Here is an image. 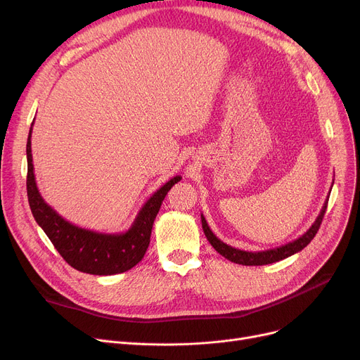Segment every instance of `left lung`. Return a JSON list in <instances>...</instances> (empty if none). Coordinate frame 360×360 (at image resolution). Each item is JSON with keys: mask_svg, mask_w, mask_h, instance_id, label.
Instances as JSON below:
<instances>
[{"mask_svg": "<svg viewBox=\"0 0 360 360\" xmlns=\"http://www.w3.org/2000/svg\"><path fill=\"white\" fill-rule=\"evenodd\" d=\"M327 202H328V197L323 205V209H321L316 220L314 221V224L311 226V228L302 235L300 238L286 243V245H281V247L278 248H273V250H267V251H258V252H250V251H242V250H236L233 247H231V245L221 242L213 232L212 229L209 228V224H207V220L205 217L201 214V224H202V231H204V235L207 238V240H209L212 243V247L224 258H228L229 261L232 262H236V264H242V266H266V264H273V262H277L280 259H285L299 251L304 250L307 245L314 239V236L316 235L319 226H321V221H323L324 219V214H326V210H327Z\"/></svg>", "mask_w": 360, "mask_h": 360, "instance_id": "obj_1", "label": "left lung"}]
</instances>
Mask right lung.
Listing matches in <instances>:
<instances>
[{
    "mask_svg": "<svg viewBox=\"0 0 360 360\" xmlns=\"http://www.w3.org/2000/svg\"><path fill=\"white\" fill-rule=\"evenodd\" d=\"M32 127L26 146L27 198L36 223L51 239L55 250L72 269L94 276L120 274L137 266L148 248L151 228L160 210L162 201L170 188L181 181V176L169 179L146 201L127 232L99 233L79 228L56 213L45 202L37 190L32 163Z\"/></svg>",
    "mask_w": 360,
    "mask_h": 360,
    "instance_id": "add662e5",
    "label": "right lung"
}]
</instances>
